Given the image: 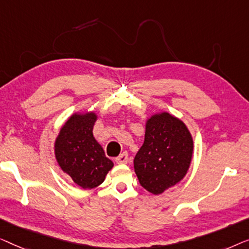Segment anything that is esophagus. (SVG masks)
<instances>
[{
	"label": "esophagus",
	"mask_w": 249,
	"mask_h": 249,
	"mask_svg": "<svg viewBox=\"0 0 249 249\" xmlns=\"http://www.w3.org/2000/svg\"><path fill=\"white\" fill-rule=\"evenodd\" d=\"M128 161V153L127 152H123L121 153L120 156L116 158V162L117 163H126Z\"/></svg>",
	"instance_id": "esophagus-1"
}]
</instances>
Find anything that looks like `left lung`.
Listing matches in <instances>:
<instances>
[{
	"instance_id": "left-lung-1",
	"label": "left lung",
	"mask_w": 249,
	"mask_h": 249,
	"mask_svg": "<svg viewBox=\"0 0 249 249\" xmlns=\"http://www.w3.org/2000/svg\"><path fill=\"white\" fill-rule=\"evenodd\" d=\"M193 156V140L183 122L168 113L146 122L144 143L134 158L140 185L152 194L163 193L186 175Z\"/></svg>"
}]
</instances>
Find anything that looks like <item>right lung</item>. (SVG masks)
<instances>
[{"label":"right lung","mask_w":249,"mask_h":249,"mask_svg":"<svg viewBox=\"0 0 249 249\" xmlns=\"http://www.w3.org/2000/svg\"><path fill=\"white\" fill-rule=\"evenodd\" d=\"M96 120L93 113L73 115L62 127L55 142V156L59 167L76 185L88 190L103 183L114 166L93 138Z\"/></svg>","instance_id":"1"}]
</instances>
